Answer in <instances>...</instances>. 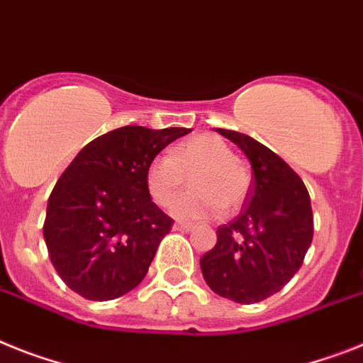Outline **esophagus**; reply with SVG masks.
I'll return each instance as SVG.
<instances>
[{
    "label": "esophagus",
    "mask_w": 363,
    "mask_h": 363,
    "mask_svg": "<svg viewBox=\"0 0 363 363\" xmlns=\"http://www.w3.org/2000/svg\"><path fill=\"white\" fill-rule=\"evenodd\" d=\"M173 228H175V230H181V233H190L191 228H194V225L191 223H175L173 225Z\"/></svg>",
    "instance_id": "esophagus-1"
}]
</instances>
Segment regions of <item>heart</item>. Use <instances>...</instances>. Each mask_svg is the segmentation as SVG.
Wrapping results in <instances>:
<instances>
[{
	"instance_id": "heart-1",
	"label": "heart",
	"mask_w": 363,
	"mask_h": 363,
	"mask_svg": "<svg viewBox=\"0 0 363 363\" xmlns=\"http://www.w3.org/2000/svg\"><path fill=\"white\" fill-rule=\"evenodd\" d=\"M191 188L173 203L172 212L181 219L234 214L249 196L251 177L236 160L230 145L214 135H199L173 147L169 155H157L145 167V190L158 206H169L186 184Z\"/></svg>"
}]
</instances>
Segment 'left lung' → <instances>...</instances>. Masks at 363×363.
I'll return each mask as SVG.
<instances>
[{"label": "left lung", "instance_id": "8db88e82", "mask_svg": "<svg viewBox=\"0 0 363 363\" xmlns=\"http://www.w3.org/2000/svg\"><path fill=\"white\" fill-rule=\"evenodd\" d=\"M242 149L252 167L245 205L218 227V242L201 257L210 290L240 304L280 291L303 266L313 236L308 190L269 147L236 130L218 129Z\"/></svg>", "mask_w": 363, "mask_h": 363}]
</instances>
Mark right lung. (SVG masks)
<instances>
[{
	"label": "right lung",
	"instance_id": "add662e5",
	"mask_svg": "<svg viewBox=\"0 0 363 363\" xmlns=\"http://www.w3.org/2000/svg\"><path fill=\"white\" fill-rule=\"evenodd\" d=\"M190 130L127 125L97 136L66 167L48 201L44 240L69 290L111 301L144 280L173 225L145 190V167Z\"/></svg>",
	"mask_w": 363,
	"mask_h": 363
}]
</instances>
